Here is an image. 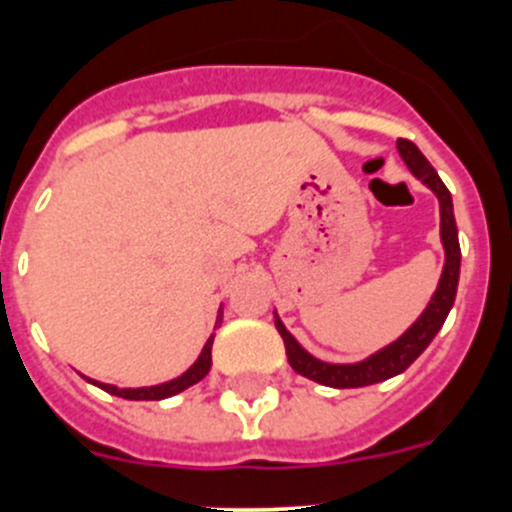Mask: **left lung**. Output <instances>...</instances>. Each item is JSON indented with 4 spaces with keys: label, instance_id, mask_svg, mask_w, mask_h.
<instances>
[{
    "label": "left lung",
    "instance_id": "obj_1",
    "mask_svg": "<svg viewBox=\"0 0 512 512\" xmlns=\"http://www.w3.org/2000/svg\"><path fill=\"white\" fill-rule=\"evenodd\" d=\"M396 148H399V156L409 165L411 173L436 193L438 205H441V242L443 250H446V265H443V275L438 280L436 292H433L431 302L423 309L421 317L394 344L384 347L381 352L371 354L369 359L356 361V364H327V361L314 359L312 354L299 347L297 339L287 332L285 324H282V319L275 312V327L280 332V337L285 339L289 366L297 374L307 376V379L317 381V384L332 386V389H356V386L379 384V381H386L409 369L418 356H421L423 349L433 342L438 329L446 322L453 302H456L458 275H461V245H458V227L456 218H453L451 193H448V188L438 178L433 165L428 163L426 156L418 151L414 143L406 141V138H399Z\"/></svg>",
    "mask_w": 512,
    "mask_h": 512
}]
</instances>
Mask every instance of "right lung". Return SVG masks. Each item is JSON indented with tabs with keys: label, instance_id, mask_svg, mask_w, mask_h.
<instances>
[{
	"label": "right lung",
	"instance_id": "add662e5",
	"mask_svg": "<svg viewBox=\"0 0 512 512\" xmlns=\"http://www.w3.org/2000/svg\"><path fill=\"white\" fill-rule=\"evenodd\" d=\"M218 319H223V314H220ZM213 339L210 337L208 342H205L203 352H200L198 361H195L193 366H190L185 374H180L178 379L173 381H165V384H158V386H141V389H118V386H111V384H101V381H94L89 379L91 384H96L98 389L108 391V394L113 396H121V399H128V401H160V399H168V396H175L180 394V391H185L188 386L198 384L200 379H205L210 371V364H213Z\"/></svg>",
	"mask_w": 512,
	"mask_h": 512
}]
</instances>
